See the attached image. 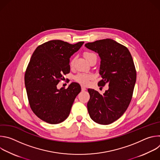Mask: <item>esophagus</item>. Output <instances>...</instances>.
Segmentation results:
<instances>
[{
    "mask_svg": "<svg viewBox=\"0 0 160 160\" xmlns=\"http://www.w3.org/2000/svg\"><path fill=\"white\" fill-rule=\"evenodd\" d=\"M86 90V88L84 86H82V91H85Z\"/></svg>",
    "mask_w": 160,
    "mask_h": 160,
    "instance_id": "obj_1",
    "label": "esophagus"
}]
</instances>
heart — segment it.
I'll return each instance as SVG.
<instances>
[{"label": "heart", "instance_id": "heart-1", "mask_svg": "<svg viewBox=\"0 0 160 160\" xmlns=\"http://www.w3.org/2000/svg\"><path fill=\"white\" fill-rule=\"evenodd\" d=\"M94 56H96V55L92 52H85L84 53V56L88 61ZM74 62H75V59H73L70 62L71 66H72L73 65ZM91 78H92V76L90 75H88V74H85V73H78L74 77V79L75 81H77V82H78L83 85H87L89 83V81Z\"/></svg>", "mask_w": 160, "mask_h": 160}]
</instances>
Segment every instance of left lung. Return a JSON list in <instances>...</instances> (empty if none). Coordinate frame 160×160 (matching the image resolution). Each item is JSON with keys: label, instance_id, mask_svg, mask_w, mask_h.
<instances>
[{"label": "left lung", "instance_id": "8db88e82", "mask_svg": "<svg viewBox=\"0 0 160 160\" xmlns=\"http://www.w3.org/2000/svg\"><path fill=\"white\" fill-rule=\"evenodd\" d=\"M85 46L98 52L101 58L102 80L98 86H109L102 95L88 89V112L97 123L109 125L120 118L130 103L137 77L133 61L125 46L110 38L87 43Z\"/></svg>", "mask_w": 160, "mask_h": 160}]
</instances>
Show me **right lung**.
<instances>
[{"mask_svg": "<svg viewBox=\"0 0 160 160\" xmlns=\"http://www.w3.org/2000/svg\"><path fill=\"white\" fill-rule=\"evenodd\" d=\"M83 42L70 44L59 40H50L38 46L27 68L25 84L30 108L35 115L50 124L64 121L81 87L72 82L67 88L57 85L70 72V58Z\"/></svg>", "mask_w": 160, "mask_h": 160, "instance_id": "1", "label": "right lung"}]
</instances>
